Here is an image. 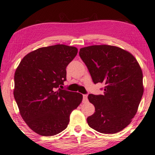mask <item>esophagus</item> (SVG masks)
Segmentation results:
<instances>
[{
	"instance_id": "esophagus-1",
	"label": "esophagus",
	"mask_w": 155,
	"mask_h": 155,
	"mask_svg": "<svg viewBox=\"0 0 155 155\" xmlns=\"http://www.w3.org/2000/svg\"><path fill=\"white\" fill-rule=\"evenodd\" d=\"M83 101H87V95H83Z\"/></svg>"
}]
</instances>
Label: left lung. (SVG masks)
<instances>
[{
	"label": "left lung",
	"mask_w": 155,
	"mask_h": 155,
	"mask_svg": "<svg viewBox=\"0 0 155 155\" xmlns=\"http://www.w3.org/2000/svg\"><path fill=\"white\" fill-rule=\"evenodd\" d=\"M95 84L104 83V94H90L95 112L87 117L90 127L103 134H114L129 125L144 92L142 71L130 52L117 46L95 45L80 49Z\"/></svg>",
	"instance_id": "8db88e82"
}]
</instances>
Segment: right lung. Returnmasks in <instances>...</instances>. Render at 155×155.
<instances>
[{
	"instance_id": "right-lung-1",
	"label": "right lung",
	"mask_w": 155,
	"mask_h": 155,
	"mask_svg": "<svg viewBox=\"0 0 155 155\" xmlns=\"http://www.w3.org/2000/svg\"><path fill=\"white\" fill-rule=\"evenodd\" d=\"M77 53V48L63 44L40 48L16 68L14 97L22 118L40 135L53 136L65 130L71 112L81 103L82 94L59 88Z\"/></svg>"
}]
</instances>
